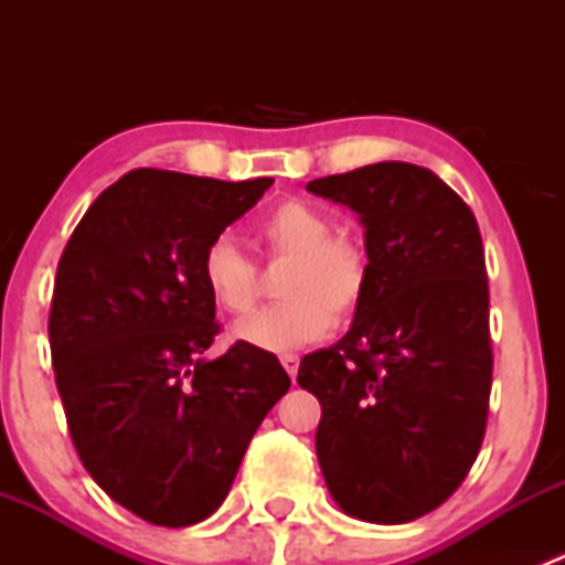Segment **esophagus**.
Masks as SVG:
<instances>
[{"label":"esophagus","mask_w":565,"mask_h":565,"mask_svg":"<svg viewBox=\"0 0 565 565\" xmlns=\"http://www.w3.org/2000/svg\"><path fill=\"white\" fill-rule=\"evenodd\" d=\"M298 363H300V358L292 355V352H287V355H281V366L287 369V374H289V377H292V380H295V374H298Z\"/></svg>","instance_id":"obj_1"}]
</instances>
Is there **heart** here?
I'll return each mask as SVG.
<instances>
[{"label":"heart","mask_w":565,"mask_h":565,"mask_svg":"<svg viewBox=\"0 0 565 565\" xmlns=\"http://www.w3.org/2000/svg\"><path fill=\"white\" fill-rule=\"evenodd\" d=\"M254 237L267 259H292V265L281 278L287 300L237 322L241 341L267 352L298 350L363 309L372 289V256L361 237L335 232L322 207L281 199L262 213ZM199 276L215 306L230 315H246L259 300V265L230 237H215L204 246Z\"/></svg>","instance_id":"obj_1"}]
</instances>
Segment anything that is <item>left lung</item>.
I'll use <instances>...</instances> for the list:
<instances>
[{
  "mask_svg": "<svg viewBox=\"0 0 565 565\" xmlns=\"http://www.w3.org/2000/svg\"><path fill=\"white\" fill-rule=\"evenodd\" d=\"M306 188L361 215L372 256L350 333L298 369L322 404L324 483L358 520H418L461 487L487 431L492 335L476 215L435 172L402 161Z\"/></svg>",
  "mask_w": 565,
  "mask_h": 565,
  "instance_id": "obj_1",
  "label": "left lung"
}]
</instances>
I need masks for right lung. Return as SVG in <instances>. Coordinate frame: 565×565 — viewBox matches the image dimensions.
I'll return each instance as SVG.
<instances>
[{
	"label": "right lung",
	"instance_id": "right-lung-1",
	"mask_svg": "<svg viewBox=\"0 0 565 565\" xmlns=\"http://www.w3.org/2000/svg\"><path fill=\"white\" fill-rule=\"evenodd\" d=\"M270 182L134 169L56 265L49 341L67 431L95 483L150 525L207 520L289 388L278 358L246 341L204 361L221 322L199 259Z\"/></svg>",
	"mask_w": 565,
	"mask_h": 565
}]
</instances>
